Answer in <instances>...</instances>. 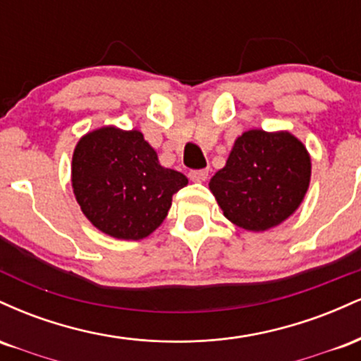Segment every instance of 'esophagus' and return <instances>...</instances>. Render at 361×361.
<instances>
[{
  "label": "esophagus",
  "mask_w": 361,
  "mask_h": 361,
  "mask_svg": "<svg viewBox=\"0 0 361 361\" xmlns=\"http://www.w3.org/2000/svg\"><path fill=\"white\" fill-rule=\"evenodd\" d=\"M188 176L193 181H205L207 176H209V169H192L188 173Z\"/></svg>",
  "instance_id": "1"
}]
</instances>
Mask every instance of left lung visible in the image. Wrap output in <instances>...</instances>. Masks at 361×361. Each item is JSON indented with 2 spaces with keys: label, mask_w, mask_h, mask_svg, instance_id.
Listing matches in <instances>:
<instances>
[{
  "label": "left lung",
  "mask_w": 361,
  "mask_h": 361,
  "mask_svg": "<svg viewBox=\"0 0 361 361\" xmlns=\"http://www.w3.org/2000/svg\"><path fill=\"white\" fill-rule=\"evenodd\" d=\"M309 181L310 157L299 139L255 128L238 137L209 186L231 222L267 231L295 212Z\"/></svg>",
  "instance_id": "8db88e82"
}]
</instances>
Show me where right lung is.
<instances>
[{"label":"right lung","mask_w":361,"mask_h":361,"mask_svg":"<svg viewBox=\"0 0 361 361\" xmlns=\"http://www.w3.org/2000/svg\"><path fill=\"white\" fill-rule=\"evenodd\" d=\"M183 173L163 168L139 130L103 127L78 142L73 190L82 214L117 239L146 238L161 226L173 195L186 186Z\"/></svg>","instance_id":"1"}]
</instances>
